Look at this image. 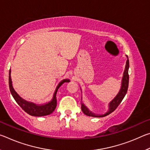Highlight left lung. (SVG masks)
Instances as JSON below:
<instances>
[{
	"label": "left lung",
	"instance_id": "8db88e82",
	"mask_svg": "<svg viewBox=\"0 0 150 150\" xmlns=\"http://www.w3.org/2000/svg\"><path fill=\"white\" fill-rule=\"evenodd\" d=\"M126 57L128 59L126 60L125 69H124L120 89L118 93L116 95L115 97L108 103V110H107V112H106L105 114H103V115H98V114H95L93 112H91L89 109H88L87 106L84 105V103L81 102V110H82L83 112L84 113L85 115L88 116H92V117H104V116H106L108 115H110V114L114 110H115V109L118 107L119 105H120V103L122 102V100H123L124 96H125L128 88L129 60L127 55ZM81 91L82 92L81 88ZM81 100H82V97H81Z\"/></svg>",
	"mask_w": 150,
	"mask_h": 150
}]
</instances>
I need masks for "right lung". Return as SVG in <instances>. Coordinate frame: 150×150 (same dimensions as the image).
I'll return each instance as SVG.
<instances>
[{
    "label": "right lung",
    "mask_w": 150,
    "mask_h": 150,
    "mask_svg": "<svg viewBox=\"0 0 150 150\" xmlns=\"http://www.w3.org/2000/svg\"><path fill=\"white\" fill-rule=\"evenodd\" d=\"M11 70L9 71V88L11 93L12 96L16 100V102L18 103L20 107L27 112L28 115L33 116H44L46 115H49L52 114L53 112L56 108L57 106V98H56V94L59 88L62 86L64 83H69L70 80L68 79H63L62 81H60L59 84L57 85L56 88H55V92L53 95L52 100L49 102L45 103V104L42 105H38V104H35L32 102H29L24 100L22 98L21 96H19L12 86V81L11 79Z\"/></svg>",
    "instance_id": "obj_1"
}]
</instances>
